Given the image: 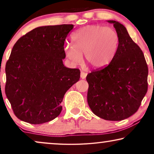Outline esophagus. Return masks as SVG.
Segmentation results:
<instances>
[{
	"mask_svg": "<svg viewBox=\"0 0 154 154\" xmlns=\"http://www.w3.org/2000/svg\"><path fill=\"white\" fill-rule=\"evenodd\" d=\"M86 75H87V73L84 72V71H81V78L82 79H85Z\"/></svg>",
	"mask_w": 154,
	"mask_h": 154,
	"instance_id": "1",
	"label": "esophagus"
}]
</instances>
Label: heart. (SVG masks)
Listing matches in <instances>:
<instances>
[{"label":"heart","mask_w":154,"mask_h":154,"mask_svg":"<svg viewBox=\"0 0 154 154\" xmlns=\"http://www.w3.org/2000/svg\"><path fill=\"white\" fill-rule=\"evenodd\" d=\"M73 43L64 46L65 56L71 64L80 62L82 54L84 60L93 69L102 68L109 64L116 53L119 38L111 27L99 24L88 25L72 35Z\"/></svg>","instance_id":"b5f03b06"}]
</instances>
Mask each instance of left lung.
Returning <instances> with one entry per match:
<instances>
[{"label":"left lung","instance_id":"1","mask_svg":"<svg viewBox=\"0 0 154 154\" xmlns=\"http://www.w3.org/2000/svg\"><path fill=\"white\" fill-rule=\"evenodd\" d=\"M113 24L119 38L116 53L103 68L88 73V103L98 117L119 121L133 115L148 88V66L143 52L127 29L116 21Z\"/></svg>","mask_w":154,"mask_h":154}]
</instances>
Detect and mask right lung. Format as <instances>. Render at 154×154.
Returning <instances> with one entry per match:
<instances>
[{
  "label": "right lung",
  "instance_id": "1",
  "mask_svg": "<svg viewBox=\"0 0 154 154\" xmlns=\"http://www.w3.org/2000/svg\"><path fill=\"white\" fill-rule=\"evenodd\" d=\"M73 24L37 27L21 37L5 66V94L21 121L41 124L62 111L67 90L79 81V69L67 68L64 45Z\"/></svg>",
  "mask_w": 154,
  "mask_h": 154
}]
</instances>
